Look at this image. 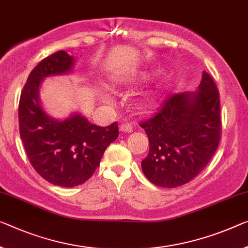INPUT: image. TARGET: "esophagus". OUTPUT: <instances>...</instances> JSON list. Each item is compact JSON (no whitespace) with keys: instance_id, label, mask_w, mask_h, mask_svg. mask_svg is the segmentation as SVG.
Returning a JSON list of instances; mask_svg holds the SVG:
<instances>
[{"instance_id":"esophagus-1","label":"esophagus","mask_w":248,"mask_h":248,"mask_svg":"<svg viewBox=\"0 0 248 248\" xmlns=\"http://www.w3.org/2000/svg\"><path fill=\"white\" fill-rule=\"evenodd\" d=\"M120 131L122 133H132L133 132V126L131 124H122L120 126Z\"/></svg>"}]
</instances>
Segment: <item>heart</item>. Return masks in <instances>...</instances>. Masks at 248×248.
Here are the masks:
<instances>
[{
    "mask_svg": "<svg viewBox=\"0 0 248 248\" xmlns=\"http://www.w3.org/2000/svg\"><path fill=\"white\" fill-rule=\"evenodd\" d=\"M101 98H102V101L105 102V103H112L113 102L112 95L108 94V93H103L101 95Z\"/></svg>",
    "mask_w": 248,
    "mask_h": 248,
    "instance_id": "obj_1",
    "label": "heart"
}]
</instances>
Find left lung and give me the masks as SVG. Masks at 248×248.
I'll return each mask as SVG.
<instances>
[{
  "instance_id": "obj_1",
  "label": "left lung",
  "mask_w": 248,
  "mask_h": 248,
  "mask_svg": "<svg viewBox=\"0 0 248 248\" xmlns=\"http://www.w3.org/2000/svg\"><path fill=\"white\" fill-rule=\"evenodd\" d=\"M220 125L219 93L203 72L197 91L170 94L155 116L140 124L150 142L144 175L166 188L192 181L217 150Z\"/></svg>"
}]
</instances>
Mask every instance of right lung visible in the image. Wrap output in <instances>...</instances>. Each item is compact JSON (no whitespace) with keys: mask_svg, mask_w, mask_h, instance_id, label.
I'll return each mask as SVG.
<instances>
[{"mask_svg":"<svg viewBox=\"0 0 248 248\" xmlns=\"http://www.w3.org/2000/svg\"><path fill=\"white\" fill-rule=\"evenodd\" d=\"M74 63L65 51L41 61L30 73L18 104L20 135L30 162L40 176L61 187H74L89 180L119 136L116 123L97 126L78 111L55 119L44 108L42 83L49 76L71 74Z\"/></svg>","mask_w":248,"mask_h":248,"instance_id":"1","label":"right lung"}]
</instances>
